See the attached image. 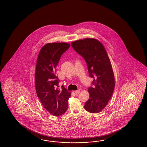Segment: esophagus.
Instances as JSON below:
<instances>
[{
    "label": "esophagus",
    "instance_id": "esophagus-1",
    "mask_svg": "<svg viewBox=\"0 0 147 147\" xmlns=\"http://www.w3.org/2000/svg\"><path fill=\"white\" fill-rule=\"evenodd\" d=\"M75 94H79L80 92V91L79 90H78L75 91Z\"/></svg>",
    "mask_w": 147,
    "mask_h": 147
}]
</instances>
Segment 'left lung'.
<instances>
[{
  "instance_id": "obj_1",
  "label": "left lung",
  "mask_w": 147,
  "mask_h": 147,
  "mask_svg": "<svg viewBox=\"0 0 147 147\" xmlns=\"http://www.w3.org/2000/svg\"><path fill=\"white\" fill-rule=\"evenodd\" d=\"M71 45L84 58L89 76L94 79V87L88 88L90 97L85 102L84 109L90 113H100L107 105L115 89V77L109 57L102 44L96 39H80Z\"/></svg>"
}]
</instances>
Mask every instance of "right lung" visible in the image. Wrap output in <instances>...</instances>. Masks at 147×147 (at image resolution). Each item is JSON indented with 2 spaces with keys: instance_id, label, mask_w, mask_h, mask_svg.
Instances as JSON below:
<instances>
[{
  "instance_id": "obj_1",
  "label": "right lung",
  "mask_w": 147,
  "mask_h": 147,
  "mask_svg": "<svg viewBox=\"0 0 147 147\" xmlns=\"http://www.w3.org/2000/svg\"><path fill=\"white\" fill-rule=\"evenodd\" d=\"M70 46V44L65 42L46 44L41 49L37 60L35 71L36 93L44 108L55 116L65 113L71 96V93L63 86L60 90L56 88L60 80L55 75L56 67L60 57Z\"/></svg>"
}]
</instances>
